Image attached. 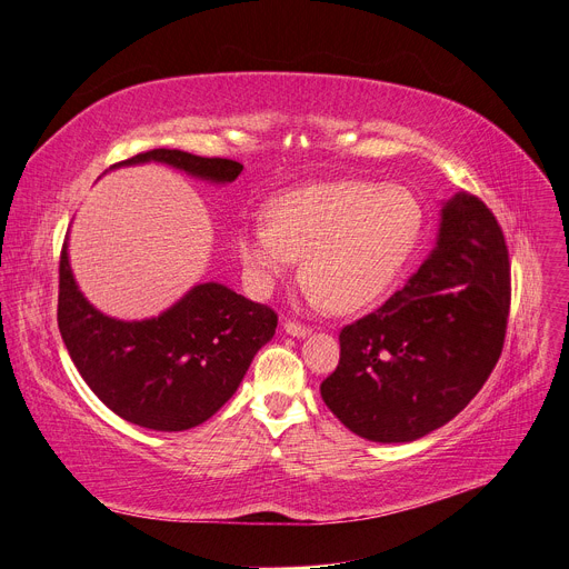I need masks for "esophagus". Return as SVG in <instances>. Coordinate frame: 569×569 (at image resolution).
Returning a JSON list of instances; mask_svg holds the SVG:
<instances>
[{"label":"esophagus","mask_w":569,"mask_h":569,"mask_svg":"<svg viewBox=\"0 0 569 569\" xmlns=\"http://www.w3.org/2000/svg\"><path fill=\"white\" fill-rule=\"evenodd\" d=\"M283 329H286V333L297 336V338H301V336H309V333H311V327H307V325H299V322H295V320H286Z\"/></svg>","instance_id":"1"}]
</instances>
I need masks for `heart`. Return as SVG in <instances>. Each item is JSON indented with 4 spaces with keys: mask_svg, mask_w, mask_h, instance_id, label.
Instances as JSON below:
<instances>
[{
    "mask_svg": "<svg viewBox=\"0 0 569 569\" xmlns=\"http://www.w3.org/2000/svg\"><path fill=\"white\" fill-rule=\"evenodd\" d=\"M421 231L423 210L407 187L340 180L277 197L268 221L242 226L236 249L256 290L268 292L301 258L311 305L348 313L393 283Z\"/></svg>",
    "mask_w": 569,
    "mask_h": 569,
    "instance_id": "obj_1",
    "label": "heart"
}]
</instances>
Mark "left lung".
Listing matches in <instances>:
<instances>
[{"mask_svg":"<svg viewBox=\"0 0 569 569\" xmlns=\"http://www.w3.org/2000/svg\"><path fill=\"white\" fill-rule=\"evenodd\" d=\"M510 313L501 226L478 197L441 210L439 240L402 290L340 329V359L320 385L355 435L402 443L446 426L495 370Z\"/></svg>","mask_w":569,"mask_h":569,"instance_id":"obj_1","label":"left lung"}]
</instances>
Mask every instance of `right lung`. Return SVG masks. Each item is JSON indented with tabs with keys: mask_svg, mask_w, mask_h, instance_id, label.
Returning a JSON list of instances; mask_svg holds the SVG:
<instances>
[{
	"mask_svg": "<svg viewBox=\"0 0 569 569\" xmlns=\"http://www.w3.org/2000/svg\"><path fill=\"white\" fill-rule=\"evenodd\" d=\"M150 160L212 182H231L242 171L236 160L173 148L146 150L113 167ZM57 322L72 363L113 413L148 430L178 432L208 421L238 391L279 318L221 283L194 286L158 318H107L78 290L63 242Z\"/></svg>",
	"mask_w": 569,
	"mask_h": 569,
	"instance_id": "obj_1",
	"label": "right lung"
}]
</instances>
